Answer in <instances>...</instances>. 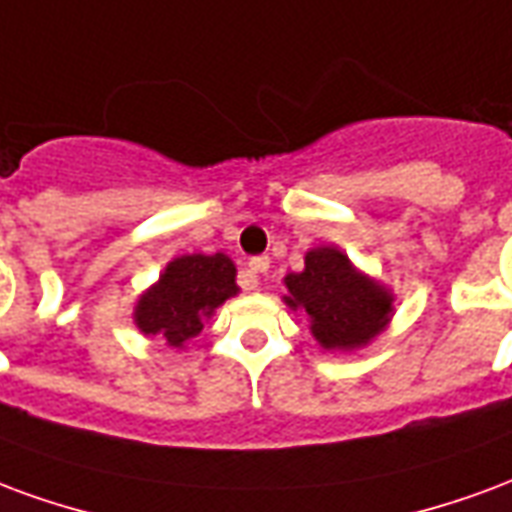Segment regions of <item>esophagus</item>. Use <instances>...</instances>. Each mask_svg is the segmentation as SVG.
<instances>
[{"instance_id":"obj_1","label":"esophagus","mask_w":512,"mask_h":512,"mask_svg":"<svg viewBox=\"0 0 512 512\" xmlns=\"http://www.w3.org/2000/svg\"><path fill=\"white\" fill-rule=\"evenodd\" d=\"M270 270V256H253L251 261H248V270L242 272V289H256L261 281V275Z\"/></svg>"}]
</instances>
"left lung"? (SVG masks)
Instances as JSON below:
<instances>
[{
	"label": "left lung",
	"mask_w": 512,
	"mask_h": 512,
	"mask_svg": "<svg viewBox=\"0 0 512 512\" xmlns=\"http://www.w3.org/2000/svg\"><path fill=\"white\" fill-rule=\"evenodd\" d=\"M283 286V302L308 316V330L324 352H357L393 322V289L354 267L335 245L311 248L305 267L289 272Z\"/></svg>",
	"instance_id": "1"
}]
</instances>
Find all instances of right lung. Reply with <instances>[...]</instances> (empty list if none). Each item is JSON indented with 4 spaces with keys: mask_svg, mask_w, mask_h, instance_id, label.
I'll list each match as a JSON object with an SVG mask.
<instances>
[{
    "mask_svg": "<svg viewBox=\"0 0 512 512\" xmlns=\"http://www.w3.org/2000/svg\"><path fill=\"white\" fill-rule=\"evenodd\" d=\"M240 294L237 267L226 253H185L166 264L147 292L138 294L133 324L158 335L171 349H185L220 305Z\"/></svg>",
    "mask_w": 512,
    "mask_h": 512,
    "instance_id": "right-lung-1",
    "label": "right lung"
}]
</instances>
